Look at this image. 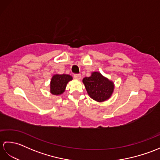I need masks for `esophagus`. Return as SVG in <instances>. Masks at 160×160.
Listing matches in <instances>:
<instances>
[{"instance_id": "34e87169", "label": "esophagus", "mask_w": 160, "mask_h": 160, "mask_svg": "<svg viewBox=\"0 0 160 160\" xmlns=\"http://www.w3.org/2000/svg\"><path fill=\"white\" fill-rule=\"evenodd\" d=\"M73 77H74V78H76V80H80L81 79V75L80 74L75 73V74H73Z\"/></svg>"}]
</instances>
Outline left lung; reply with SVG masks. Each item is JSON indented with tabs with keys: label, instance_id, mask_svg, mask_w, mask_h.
<instances>
[{
	"label": "left lung",
	"instance_id": "8db88e82",
	"mask_svg": "<svg viewBox=\"0 0 160 160\" xmlns=\"http://www.w3.org/2000/svg\"><path fill=\"white\" fill-rule=\"evenodd\" d=\"M82 82L89 96L98 102L107 100L113 91V83L99 72H93L90 77L83 78Z\"/></svg>",
	"mask_w": 160,
	"mask_h": 160
}]
</instances>
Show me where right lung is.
<instances>
[{
	"mask_svg": "<svg viewBox=\"0 0 160 160\" xmlns=\"http://www.w3.org/2000/svg\"><path fill=\"white\" fill-rule=\"evenodd\" d=\"M71 80H72V77L69 75H54L51 80V93L53 95H60L62 93L65 89L67 84Z\"/></svg>",
	"mask_w": 160,
	"mask_h": 160,
	"instance_id": "1",
	"label": "right lung"
}]
</instances>
